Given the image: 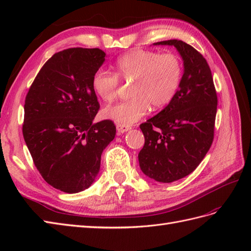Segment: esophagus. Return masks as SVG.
I'll return each instance as SVG.
<instances>
[{
    "instance_id": "obj_1",
    "label": "esophagus",
    "mask_w": 251,
    "mask_h": 251,
    "mask_svg": "<svg viewBox=\"0 0 251 251\" xmlns=\"http://www.w3.org/2000/svg\"><path fill=\"white\" fill-rule=\"evenodd\" d=\"M130 129V126H126V125H120L117 124L116 125V130H117V134H124V132L128 131Z\"/></svg>"
}]
</instances>
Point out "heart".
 <instances>
[{
	"mask_svg": "<svg viewBox=\"0 0 251 251\" xmlns=\"http://www.w3.org/2000/svg\"><path fill=\"white\" fill-rule=\"evenodd\" d=\"M116 73L98 69L92 78V87L98 97L111 102L116 97L121 76L131 81V98L106 106L101 112L103 119L129 126L145 116L151 105L159 110L168 105L177 95L183 74L180 58L168 52L135 50L117 58Z\"/></svg>",
	"mask_w": 251,
	"mask_h": 251,
	"instance_id": "obj_1",
	"label": "heart"
}]
</instances>
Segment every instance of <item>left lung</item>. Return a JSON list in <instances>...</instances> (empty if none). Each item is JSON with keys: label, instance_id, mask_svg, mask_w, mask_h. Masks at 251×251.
Returning <instances> with one entry per match:
<instances>
[{"label": "left lung", "instance_id": "obj_1", "mask_svg": "<svg viewBox=\"0 0 251 251\" xmlns=\"http://www.w3.org/2000/svg\"><path fill=\"white\" fill-rule=\"evenodd\" d=\"M153 45L175 46L183 60L177 95L168 105L140 125L145 146L138 154L142 173L170 183L194 172L214 140L217 94L206 59L179 40Z\"/></svg>", "mask_w": 251, "mask_h": 251}]
</instances>
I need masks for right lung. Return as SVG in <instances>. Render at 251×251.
<instances>
[{
    "instance_id": "obj_1",
    "label": "right lung",
    "mask_w": 251,
    "mask_h": 251,
    "mask_svg": "<svg viewBox=\"0 0 251 251\" xmlns=\"http://www.w3.org/2000/svg\"><path fill=\"white\" fill-rule=\"evenodd\" d=\"M104 57L99 49L56 52L25 97V145L46 182L66 193H78L94 183L101 154L115 137L113 122H93L99 102L92 78Z\"/></svg>"
}]
</instances>
